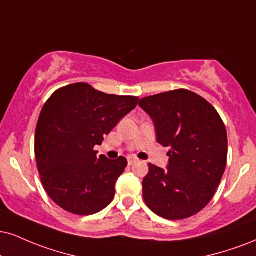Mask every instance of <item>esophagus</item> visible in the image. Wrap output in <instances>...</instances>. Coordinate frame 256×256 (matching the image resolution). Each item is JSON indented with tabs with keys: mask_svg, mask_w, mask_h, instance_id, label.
<instances>
[{
	"mask_svg": "<svg viewBox=\"0 0 256 256\" xmlns=\"http://www.w3.org/2000/svg\"><path fill=\"white\" fill-rule=\"evenodd\" d=\"M134 162H137V158H128V166H132Z\"/></svg>",
	"mask_w": 256,
	"mask_h": 256,
	"instance_id": "obj_1",
	"label": "esophagus"
}]
</instances>
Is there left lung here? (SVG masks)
<instances>
[{"label":"left lung","instance_id":"left-lung-1","mask_svg":"<svg viewBox=\"0 0 256 256\" xmlns=\"http://www.w3.org/2000/svg\"><path fill=\"white\" fill-rule=\"evenodd\" d=\"M138 104L152 118L158 143L170 148L167 169L149 163L144 202L166 220L196 214L211 202L226 170L223 120L211 104L187 89L144 98Z\"/></svg>","mask_w":256,"mask_h":256}]
</instances>
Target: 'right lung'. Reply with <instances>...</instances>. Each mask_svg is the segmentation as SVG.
<instances>
[{
    "label": "right lung",
    "instance_id": "right-lung-1",
    "mask_svg": "<svg viewBox=\"0 0 256 256\" xmlns=\"http://www.w3.org/2000/svg\"><path fill=\"white\" fill-rule=\"evenodd\" d=\"M137 102L136 96L104 94L83 82L58 89L46 101L36 124V160L42 186L58 206L88 216L110 204L128 161L98 158L94 146Z\"/></svg>",
    "mask_w": 256,
    "mask_h": 256
}]
</instances>
